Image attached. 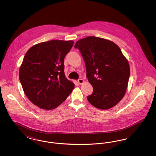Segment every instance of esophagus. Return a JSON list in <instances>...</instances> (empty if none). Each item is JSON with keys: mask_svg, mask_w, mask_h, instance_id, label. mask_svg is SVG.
<instances>
[{"mask_svg": "<svg viewBox=\"0 0 156 156\" xmlns=\"http://www.w3.org/2000/svg\"><path fill=\"white\" fill-rule=\"evenodd\" d=\"M78 82L79 83V84H82L83 82H84V81L82 80V79H79L78 80Z\"/></svg>", "mask_w": 156, "mask_h": 156, "instance_id": "1", "label": "esophagus"}]
</instances>
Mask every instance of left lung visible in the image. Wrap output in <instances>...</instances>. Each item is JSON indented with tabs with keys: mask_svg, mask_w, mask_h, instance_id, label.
Wrapping results in <instances>:
<instances>
[{
	"mask_svg": "<svg viewBox=\"0 0 156 156\" xmlns=\"http://www.w3.org/2000/svg\"><path fill=\"white\" fill-rule=\"evenodd\" d=\"M85 61L87 77L93 87L87 97L89 103L101 109H109L123 98L127 88L130 67L118 45L110 40L89 36L76 41Z\"/></svg>",
	"mask_w": 156,
	"mask_h": 156,
	"instance_id": "left-lung-1",
	"label": "left lung"
}]
</instances>
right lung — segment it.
<instances>
[{"instance_id":"obj_1","label":"right lung","mask_w":156,"mask_h":156,"mask_svg":"<svg viewBox=\"0 0 156 156\" xmlns=\"http://www.w3.org/2000/svg\"><path fill=\"white\" fill-rule=\"evenodd\" d=\"M73 44L72 40H50L33 45L26 53L19 80L26 97L40 108H56L74 88L66 77L64 64Z\"/></svg>"}]
</instances>
